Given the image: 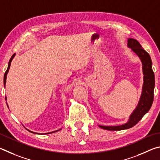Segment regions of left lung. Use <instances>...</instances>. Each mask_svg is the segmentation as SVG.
Segmentation results:
<instances>
[{
	"label": "left lung",
	"instance_id": "8db88e82",
	"mask_svg": "<svg viewBox=\"0 0 160 160\" xmlns=\"http://www.w3.org/2000/svg\"><path fill=\"white\" fill-rule=\"evenodd\" d=\"M128 47L141 59L142 64V72L144 74V83L142 91L138 105L130 116L129 121L127 124L116 127H105L99 126L100 128L109 131H120L133 127L141 120L142 117L150 110L152 105L154 98V88H155V74L152 68V60L150 56L142 48L138 41L133 38L128 39Z\"/></svg>",
	"mask_w": 160,
	"mask_h": 160
}]
</instances>
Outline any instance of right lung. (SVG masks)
Listing matches in <instances>:
<instances>
[{"mask_svg":"<svg viewBox=\"0 0 160 160\" xmlns=\"http://www.w3.org/2000/svg\"><path fill=\"white\" fill-rule=\"evenodd\" d=\"M15 54H13V55H12V57H11V58H10V61H9V62H8V69H7V70H6V71H5V74H4V78H3V83H4V86H5V83H6V78H7V74H8V70H9V69H10V64H11V62H12V59H13V58H14V57H15ZM5 99H6V97H5ZM30 132H32V133H33V132H32V131H30ZM53 132H55V131H53ZM53 132H50V133H53ZM47 133H46V134H47Z\"/></svg>","mask_w":160,"mask_h":160,"instance_id":"1","label":"right lung"}]
</instances>
